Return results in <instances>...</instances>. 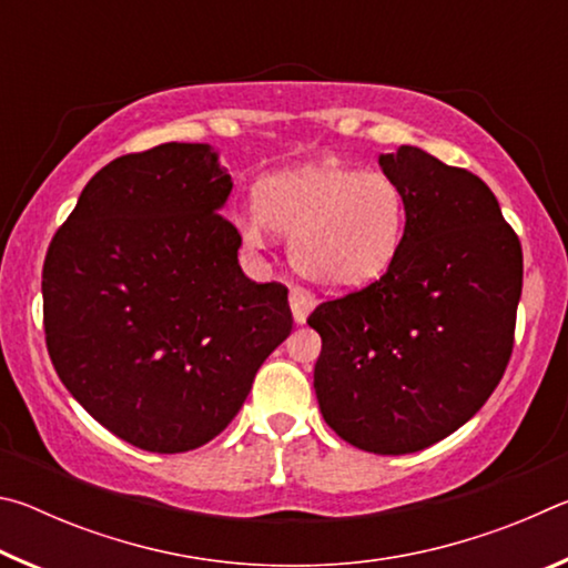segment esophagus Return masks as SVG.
<instances>
[{
    "label": "esophagus",
    "instance_id": "34e87169",
    "mask_svg": "<svg viewBox=\"0 0 568 568\" xmlns=\"http://www.w3.org/2000/svg\"><path fill=\"white\" fill-rule=\"evenodd\" d=\"M315 307V295L311 291H305L301 285H293L291 287V311H293V318L295 323H305L307 315Z\"/></svg>",
    "mask_w": 568,
    "mask_h": 568
}]
</instances>
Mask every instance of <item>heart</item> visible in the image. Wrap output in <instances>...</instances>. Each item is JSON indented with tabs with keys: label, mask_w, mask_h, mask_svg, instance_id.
Returning <instances> with one entry per match:
<instances>
[{
	"label": "heart",
	"mask_w": 568,
	"mask_h": 568,
	"mask_svg": "<svg viewBox=\"0 0 568 568\" xmlns=\"http://www.w3.org/2000/svg\"><path fill=\"white\" fill-rule=\"evenodd\" d=\"M243 240L263 247L271 230L293 240L295 271L331 291L368 285L396 261L406 233V197L386 172L311 165L265 180Z\"/></svg>",
	"instance_id": "heart-1"
}]
</instances>
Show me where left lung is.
<instances>
[{
  "instance_id": "left-lung-1",
  "label": "left lung",
  "mask_w": 568,
  "mask_h": 568,
  "mask_svg": "<svg viewBox=\"0 0 568 568\" xmlns=\"http://www.w3.org/2000/svg\"><path fill=\"white\" fill-rule=\"evenodd\" d=\"M406 197V233L378 281L321 303L315 396L343 440L381 456L454 434L491 396L514 351L524 253L474 172L418 148L381 155Z\"/></svg>"
}]
</instances>
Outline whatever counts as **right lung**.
Wrapping results in <instances>:
<instances>
[{
  "mask_svg": "<svg viewBox=\"0 0 568 568\" xmlns=\"http://www.w3.org/2000/svg\"><path fill=\"white\" fill-rule=\"evenodd\" d=\"M233 190L210 145L165 142L104 165L57 230L42 271L57 376L128 444L182 454L243 408L293 331L287 287L237 263Z\"/></svg>",
  "mask_w": 568,
  "mask_h": 568,
  "instance_id": "add662e5",
  "label": "right lung"
}]
</instances>
